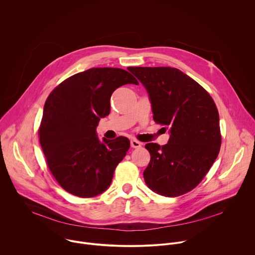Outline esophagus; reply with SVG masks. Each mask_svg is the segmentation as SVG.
Segmentation results:
<instances>
[{"label": "esophagus", "mask_w": 255, "mask_h": 255, "mask_svg": "<svg viewBox=\"0 0 255 255\" xmlns=\"http://www.w3.org/2000/svg\"><path fill=\"white\" fill-rule=\"evenodd\" d=\"M131 147H133V148H139V147H141V142H139L138 140H136V139H132L131 140Z\"/></svg>", "instance_id": "1"}]
</instances>
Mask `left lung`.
I'll return each instance as SVG.
<instances>
[{
  "instance_id": "left-lung-1",
  "label": "left lung",
  "mask_w": 255,
  "mask_h": 255,
  "mask_svg": "<svg viewBox=\"0 0 255 255\" xmlns=\"http://www.w3.org/2000/svg\"><path fill=\"white\" fill-rule=\"evenodd\" d=\"M146 89L153 119L169 129L168 142L145 145L150 162L143 172L153 192L177 197L196 188L220 151L219 113L209 93L174 67H128Z\"/></svg>"
}]
</instances>
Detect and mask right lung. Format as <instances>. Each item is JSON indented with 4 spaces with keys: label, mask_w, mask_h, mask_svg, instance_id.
<instances>
[{
    "label": "right lung",
    "mask_w": 255,
    "mask_h": 255,
    "mask_svg": "<svg viewBox=\"0 0 255 255\" xmlns=\"http://www.w3.org/2000/svg\"><path fill=\"white\" fill-rule=\"evenodd\" d=\"M127 84L138 82L124 69L90 68L66 79L48 96L39 140L51 173L71 195L93 198L104 193L125 157L128 138L100 140L96 129L110 114L113 92Z\"/></svg>",
    "instance_id": "obj_1"
}]
</instances>
